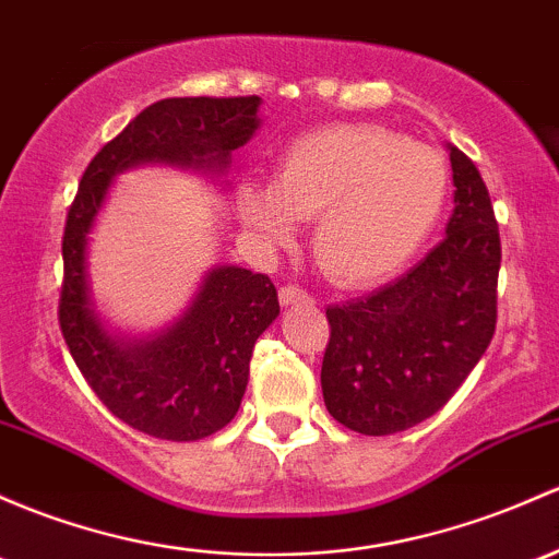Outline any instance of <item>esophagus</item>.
Listing matches in <instances>:
<instances>
[{
	"label": "esophagus",
	"instance_id": "esophagus-1",
	"mask_svg": "<svg viewBox=\"0 0 559 559\" xmlns=\"http://www.w3.org/2000/svg\"><path fill=\"white\" fill-rule=\"evenodd\" d=\"M278 299H281V305H286V308H289V305H310V302H313V297H310L308 292L299 289V286H295V284L281 286Z\"/></svg>",
	"mask_w": 559,
	"mask_h": 559
}]
</instances>
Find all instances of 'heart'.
<instances>
[{
	"label": "heart",
	"instance_id": "1",
	"mask_svg": "<svg viewBox=\"0 0 559 559\" xmlns=\"http://www.w3.org/2000/svg\"><path fill=\"white\" fill-rule=\"evenodd\" d=\"M450 176L431 146L380 126H329L295 139L275 179L243 176L238 216L267 246L319 219L313 254L340 286H369L418 254L448 201Z\"/></svg>",
	"mask_w": 559,
	"mask_h": 559
}]
</instances>
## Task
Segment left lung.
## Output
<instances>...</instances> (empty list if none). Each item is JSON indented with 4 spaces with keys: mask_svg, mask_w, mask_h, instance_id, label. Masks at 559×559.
<instances>
[{
    "mask_svg": "<svg viewBox=\"0 0 559 559\" xmlns=\"http://www.w3.org/2000/svg\"><path fill=\"white\" fill-rule=\"evenodd\" d=\"M448 150L455 209L442 243L393 284L326 308L321 391L356 433L388 437L439 413L496 332L498 222L477 166Z\"/></svg>",
    "mask_w": 559,
    "mask_h": 559,
    "instance_id": "8db88e82",
    "label": "left lung"
}]
</instances>
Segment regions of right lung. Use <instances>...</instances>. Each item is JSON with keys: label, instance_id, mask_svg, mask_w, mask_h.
I'll return each mask as SVG.
<instances>
[{"label": "right lung", "instance_id": "obj_1", "mask_svg": "<svg viewBox=\"0 0 559 559\" xmlns=\"http://www.w3.org/2000/svg\"><path fill=\"white\" fill-rule=\"evenodd\" d=\"M260 96L163 98L102 146L80 181L63 230L58 321L82 378L115 418L168 442L211 437L235 418L257 337L281 313L267 275L219 264L190 308L152 337L109 334L87 284V235L117 174L166 163L225 174L230 155L260 128Z\"/></svg>", "mask_w": 559, "mask_h": 559}]
</instances>
